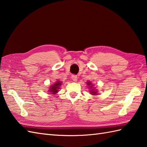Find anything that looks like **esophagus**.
Wrapping results in <instances>:
<instances>
[{
    "label": "esophagus",
    "instance_id": "esophagus-1",
    "mask_svg": "<svg viewBox=\"0 0 147 147\" xmlns=\"http://www.w3.org/2000/svg\"><path fill=\"white\" fill-rule=\"evenodd\" d=\"M71 78H72V80L74 81V82H76L77 80H78V77H77L76 75L73 74V75H72V76H71Z\"/></svg>",
    "mask_w": 147,
    "mask_h": 147
}]
</instances>
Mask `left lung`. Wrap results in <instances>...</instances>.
<instances>
[{"mask_svg": "<svg viewBox=\"0 0 147 147\" xmlns=\"http://www.w3.org/2000/svg\"><path fill=\"white\" fill-rule=\"evenodd\" d=\"M87 85L89 86L90 89H91V90H90V92L92 93V95H96V93H97V92L96 91L95 89L93 88V85H92V83L90 82H87Z\"/></svg>", "mask_w": 147, "mask_h": 147, "instance_id": "obj_1", "label": "left lung"}]
</instances>
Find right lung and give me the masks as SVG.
I'll list each match as a JSON object with an SVG mask.
<instances>
[{
  "mask_svg": "<svg viewBox=\"0 0 147 147\" xmlns=\"http://www.w3.org/2000/svg\"><path fill=\"white\" fill-rule=\"evenodd\" d=\"M61 85H62L61 82L57 81V82H56L55 84H54V85L50 87L49 92H51V94L52 95H55V93H57L58 92V90L59 88H60V86Z\"/></svg>",
  "mask_w": 147,
  "mask_h": 147,
  "instance_id": "obj_1",
  "label": "right lung"
}]
</instances>
